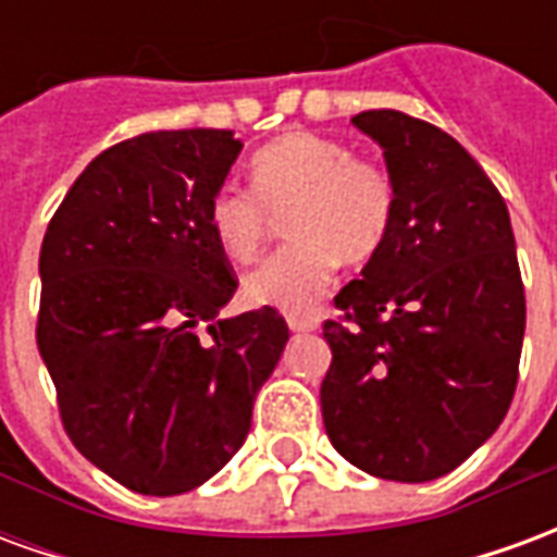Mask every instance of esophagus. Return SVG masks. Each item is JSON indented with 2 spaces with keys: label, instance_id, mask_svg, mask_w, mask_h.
<instances>
[{
  "label": "esophagus",
  "instance_id": "obj_1",
  "mask_svg": "<svg viewBox=\"0 0 557 557\" xmlns=\"http://www.w3.org/2000/svg\"><path fill=\"white\" fill-rule=\"evenodd\" d=\"M286 325L298 334H307V331H315L319 327V319L315 315H304V313H289L286 315Z\"/></svg>",
  "mask_w": 557,
  "mask_h": 557
}]
</instances>
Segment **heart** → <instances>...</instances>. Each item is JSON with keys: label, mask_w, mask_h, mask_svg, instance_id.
Listing matches in <instances>:
<instances>
[{"label": "heart", "mask_w": 557, "mask_h": 557, "mask_svg": "<svg viewBox=\"0 0 557 557\" xmlns=\"http://www.w3.org/2000/svg\"><path fill=\"white\" fill-rule=\"evenodd\" d=\"M250 189L220 187L208 199L206 226L230 262H250L283 218L292 242L244 277L256 307L307 310L331 286L339 262H370L394 223L397 190L382 163L351 158V148L319 134H286L250 160Z\"/></svg>", "instance_id": "1"}]
</instances>
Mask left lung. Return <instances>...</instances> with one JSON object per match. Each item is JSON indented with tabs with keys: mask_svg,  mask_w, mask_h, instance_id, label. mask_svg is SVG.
Wrapping results in <instances>:
<instances>
[{
	"mask_svg": "<svg viewBox=\"0 0 557 557\" xmlns=\"http://www.w3.org/2000/svg\"><path fill=\"white\" fill-rule=\"evenodd\" d=\"M351 125L379 143L397 208L382 250L334 298L322 420L373 478L426 483L462 466L510 409L525 289L510 214L442 127L399 110Z\"/></svg>",
	"mask_w": 557,
	"mask_h": 557,
	"instance_id": "obj_1",
	"label": "left lung"
}]
</instances>
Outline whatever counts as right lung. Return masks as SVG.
<instances>
[{
    "instance_id": "obj_1",
    "label": "right lung",
    "mask_w": 557,
    "mask_h": 557,
    "mask_svg": "<svg viewBox=\"0 0 557 557\" xmlns=\"http://www.w3.org/2000/svg\"><path fill=\"white\" fill-rule=\"evenodd\" d=\"M232 131H154L91 160L41 244L38 351L71 442L139 495H182L238 454L289 327L223 319L238 283L206 226Z\"/></svg>"
}]
</instances>
